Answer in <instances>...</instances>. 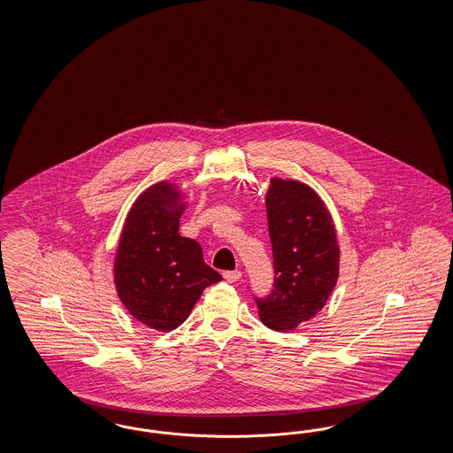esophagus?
Returning <instances> with one entry per match:
<instances>
[{"instance_id": "1", "label": "esophagus", "mask_w": 453, "mask_h": 453, "mask_svg": "<svg viewBox=\"0 0 453 453\" xmlns=\"http://www.w3.org/2000/svg\"><path fill=\"white\" fill-rule=\"evenodd\" d=\"M222 275L227 282H237L242 277V273L241 271H226Z\"/></svg>"}]
</instances>
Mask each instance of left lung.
Segmentation results:
<instances>
[{"label":"left lung","instance_id":"1","mask_svg":"<svg viewBox=\"0 0 453 453\" xmlns=\"http://www.w3.org/2000/svg\"><path fill=\"white\" fill-rule=\"evenodd\" d=\"M274 288L254 297L262 324L294 330L326 305L339 277L335 227L322 199L297 180L273 179L265 196Z\"/></svg>","mask_w":453,"mask_h":453}]
</instances>
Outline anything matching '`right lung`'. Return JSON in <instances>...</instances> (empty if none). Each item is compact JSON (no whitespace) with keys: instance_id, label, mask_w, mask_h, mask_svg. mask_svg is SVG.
I'll return each instance as SVG.
<instances>
[{"instance_id":"add662e5","label":"right lung","mask_w":453,"mask_h":453,"mask_svg":"<svg viewBox=\"0 0 453 453\" xmlns=\"http://www.w3.org/2000/svg\"><path fill=\"white\" fill-rule=\"evenodd\" d=\"M182 211L173 184H154L131 207L116 252L118 296L151 329L179 327L203 290L222 280L204 262L199 242L179 234Z\"/></svg>"}]
</instances>
